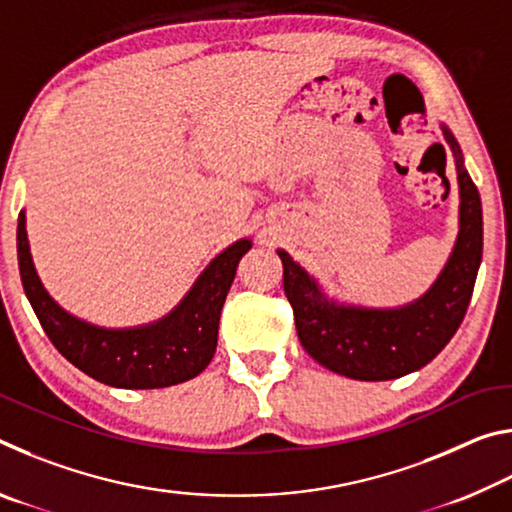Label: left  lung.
<instances>
[{
  "label": "left lung",
  "mask_w": 512,
  "mask_h": 512,
  "mask_svg": "<svg viewBox=\"0 0 512 512\" xmlns=\"http://www.w3.org/2000/svg\"><path fill=\"white\" fill-rule=\"evenodd\" d=\"M443 135L456 158L461 196L458 237L438 280L418 300L395 309L341 305L329 300L289 253L277 250L298 339L327 370L361 381L404 377L427 366L463 323L483 255V212L479 189L463 164L461 146L447 126Z\"/></svg>",
  "instance_id": "left-lung-1"
}]
</instances>
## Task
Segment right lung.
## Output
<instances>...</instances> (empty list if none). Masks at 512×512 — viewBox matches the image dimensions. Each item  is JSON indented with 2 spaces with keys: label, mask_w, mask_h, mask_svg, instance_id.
<instances>
[{
  "label": "right lung",
  "mask_w": 512,
  "mask_h": 512,
  "mask_svg": "<svg viewBox=\"0 0 512 512\" xmlns=\"http://www.w3.org/2000/svg\"><path fill=\"white\" fill-rule=\"evenodd\" d=\"M250 248V239H239L216 255L180 305L164 318L142 327L106 329L67 314L49 296L31 259L27 216L20 212L17 219L22 287L42 329L69 363L115 388H164L201 375L216 352L221 309L239 259Z\"/></svg>",
  "instance_id": "add662e5"
}]
</instances>
